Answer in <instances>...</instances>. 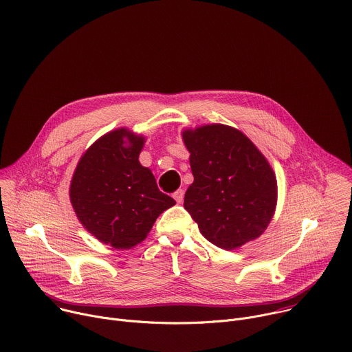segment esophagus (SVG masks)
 I'll list each match as a JSON object with an SVG mask.
<instances>
[{
    "instance_id": "1",
    "label": "esophagus",
    "mask_w": 352,
    "mask_h": 352,
    "mask_svg": "<svg viewBox=\"0 0 352 352\" xmlns=\"http://www.w3.org/2000/svg\"><path fill=\"white\" fill-rule=\"evenodd\" d=\"M173 198L176 199V202L177 204H182L183 202V199H184V190H177V191H175L173 192Z\"/></svg>"
}]
</instances>
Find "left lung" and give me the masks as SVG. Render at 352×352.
Wrapping results in <instances>:
<instances>
[{
	"instance_id": "obj_1",
	"label": "left lung",
	"mask_w": 352,
	"mask_h": 352,
	"mask_svg": "<svg viewBox=\"0 0 352 352\" xmlns=\"http://www.w3.org/2000/svg\"><path fill=\"white\" fill-rule=\"evenodd\" d=\"M182 135L194 176L184 208L201 234L229 251L259 237L277 201L266 158L245 134L226 124H205Z\"/></svg>"
}]
</instances>
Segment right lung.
Returning a JSON list of instances; mask_svg holds the SVG:
<instances>
[{
	"instance_id": "add662e5",
	"label": "right lung",
	"mask_w": 352,
	"mask_h": 352,
	"mask_svg": "<svg viewBox=\"0 0 352 352\" xmlns=\"http://www.w3.org/2000/svg\"><path fill=\"white\" fill-rule=\"evenodd\" d=\"M144 142L123 127L104 134L83 154L70 183V202L80 223L116 250L142 243L157 218L176 204L140 164Z\"/></svg>"
}]
</instances>
